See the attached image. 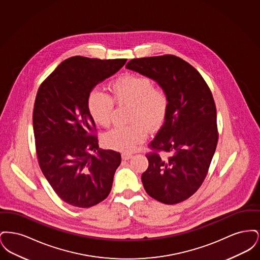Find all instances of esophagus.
Here are the masks:
<instances>
[{
    "mask_svg": "<svg viewBox=\"0 0 260 260\" xmlns=\"http://www.w3.org/2000/svg\"><path fill=\"white\" fill-rule=\"evenodd\" d=\"M132 157H133V154H131V153H127V152L122 153V158H123V160H128V159H131Z\"/></svg>",
    "mask_w": 260,
    "mask_h": 260,
    "instance_id": "esophagus-1",
    "label": "esophagus"
}]
</instances>
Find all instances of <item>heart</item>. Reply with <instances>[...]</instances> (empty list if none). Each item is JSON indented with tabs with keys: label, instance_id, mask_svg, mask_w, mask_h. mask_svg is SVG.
Segmentation results:
<instances>
[{
	"label": "heart",
	"instance_id": "b5f03b06",
	"mask_svg": "<svg viewBox=\"0 0 260 260\" xmlns=\"http://www.w3.org/2000/svg\"><path fill=\"white\" fill-rule=\"evenodd\" d=\"M112 98L93 88L87 98L88 112L96 124L107 126L111 124L115 105L131 104L129 121L133 124L117 125L104 138L107 147L119 151H134L147 138L150 128L155 131L165 123L170 102L167 93L154 87V83L145 76L125 74L110 84Z\"/></svg>",
	"mask_w": 260,
	"mask_h": 260
}]
</instances>
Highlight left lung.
I'll return each mask as SVG.
<instances>
[{"label":"left lung","mask_w":260,"mask_h":260,"mask_svg":"<svg viewBox=\"0 0 260 260\" xmlns=\"http://www.w3.org/2000/svg\"><path fill=\"white\" fill-rule=\"evenodd\" d=\"M127 69L156 81L167 93V119L151 141L145 191L166 205L190 198L204 182L218 141L210 87L188 62L172 54L135 58Z\"/></svg>","instance_id":"8db88e82"}]
</instances>
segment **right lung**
Returning a JSON list of instances; mask_svg holds the SVG:
<instances>
[{
	"mask_svg": "<svg viewBox=\"0 0 260 260\" xmlns=\"http://www.w3.org/2000/svg\"><path fill=\"white\" fill-rule=\"evenodd\" d=\"M126 59L73 56L41 84L33 111L38 162L56 195L78 208L107 198L121 154L99 148L87 98Z\"/></svg>",
	"mask_w": 260,
	"mask_h": 260,
	"instance_id": "add662e5",
	"label": "right lung"
}]
</instances>
